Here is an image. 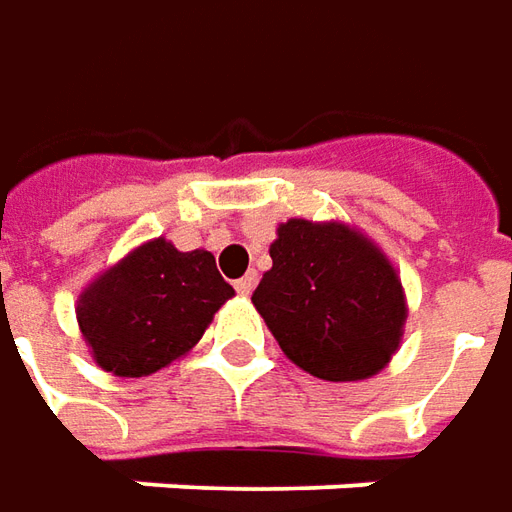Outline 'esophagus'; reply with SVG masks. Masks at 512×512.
Masks as SVG:
<instances>
[{
    "mask_svg": "<svg viewBox=\"0 0 512 512\" xmlns=\"http://www.w3.org/2000/svg\"><path fill=\"white\" fill-rule=\"evenodd\" d=\"M255 283H257V274L255 272L243 274L240 280H235V291L246 297V294H252V289H255Z\"/></svg>",
    "mask_w": 512,
    "mask_h": 512,
    "instance_id": "obj_1",
    "label": "esophagus"
}]
</instances>
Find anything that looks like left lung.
<instances>
[{
  "label": "left lung",
  "instance_id": "8db88e82",
  "mask_svg": "<svg viewBox=\"0 0 512 512\" xmlns=\"http://www.w3.org/2000/svg\"><path fill=\"white\" fill-rule=\"evenodd\" d=\"M252 303L283 354L311 377L357 382L397 354L408 317L397 269L362 232L303 218L277 226Z\"/></svg>",
  "mask_w": 512,
  "mask_h": 512
}]
</instances>
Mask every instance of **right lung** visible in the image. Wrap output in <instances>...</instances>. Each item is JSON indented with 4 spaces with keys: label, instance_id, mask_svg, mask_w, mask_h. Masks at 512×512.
<instances>
[{
    "label": "right lung",
    "instance_id": "add662e5",
    "mask_svg": "<svg viewBox=\"0 0 512 512\" xmlns=\"http://www.w3.org/2000/svg\"><path fill=\"white\" fill-rule=\"evenodd\" d=\"M235 294L212 252H178L155 238L81 291L76 317L98 368L147 377L186 354Z\"/></svg>",
    "mask_w": 512,
    "mask_h": 512
}]
</instances>
